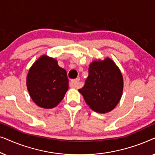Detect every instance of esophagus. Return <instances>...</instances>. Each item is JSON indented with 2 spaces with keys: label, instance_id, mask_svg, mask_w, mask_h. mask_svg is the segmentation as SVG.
Returning a JSON list of instances; mask_svg holds the SVG:
<instances>
[{
  "label": "esophagus",
  "instance_id": "1",
  "mask_svg": "<svg viewBox=\"0 0 155 155\" xmlns=\"http://www.w3.org/2000/svg\"><path fill=\"white\" fill-rule=\"evenodd\" d=\"M79 82H80L79 78H77V79L71 80V83H70V86L73 88L79 87Z\"/></svg>",
  "mask_w": 155,
  "mask_h": 155
}]
</instances>
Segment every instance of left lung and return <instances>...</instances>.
I'll return each instance as SVG.
<instances>
[{"label": "left lung", "mask_w": 155, "mask_h": 155, "mask_svg": "<svg viewBox=\"0 0 155 155\" xmlns=\"http://www.w3.org/2000/svg\"><path fill=\"white\" fill-rule=\"evenodd\" d=\"M124 79L121 72L109 58L94 61L82 88L78 90L93 111L105 114L113 110L121 98Z\"/></svg>", "instance_id": "1"}]
</instances>
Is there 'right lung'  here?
Masks as SVG:
<instances>
[{
  "label": "right lung",
  "instance_id": "1",
  "mask_svg": "<svg viewBox=\"0 0 155 155\" xmlns=\"http://www.w3.org/2000/svg\"><path fill=\"white\" fill-rule=\"evenodd\" d=\"M27 87L36 104L51 109L61 102L68 90L67 73L59 66L56 59L43 55L29 69Z\"/></svg>",
  "mask_w": 155,
  "mask_h": 155
}]
</instances>
